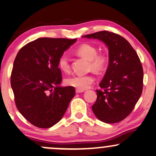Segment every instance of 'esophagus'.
I'll return each mask as SVG.
<instances>
[{
  "label": "esophagus",
  "mask_w": 156,
  "mask_h": 156,
  "mask_svg": "<svg viewBox=\"0 0 156 156\" xmlns=\"http://www.w3.org/2000/svg\"><path fill=\"white\" fill-rule=\"evenodd\" d=\"M84 90H79V89H76V93H83Z\"/></svg>",
  "instance_id": "obj_1"
}]
</instances>
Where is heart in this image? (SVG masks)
<instances>
[{
    "label": "heart",
    "instance_id": "obj_1",
    "mask_svg": "<svg viewBox=\"0 0 156 156\" xmlns=\"http://www.w3.org/2000/svg\"><path fill=\"white\" fill-rule=\"evenodd\" d=\"M76 53L86 60L89 61L90 69L95 72H102L106 69L108 58L105 53H98L95 47L90 44H83L76 49ZM58 65L61 71L69 72L70 71V63L69 57L63 54L59 58ZM95 81L93 75H74L65 80V84L69 87L79 90H86L91 86Z\"/></svg>",
    "mask_w": 156,
    "mask_h": 156
}]
</instances>
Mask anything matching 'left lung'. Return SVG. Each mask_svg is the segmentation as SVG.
Returning a JSON list of instances; mask_svg holds the SVG:
<instances>
[{
  "mask_svg": "<svg viewBox=\"0 0 156 156\" xmlns=\"http://www.w3.org/2000/svg\"><path fill=\"white\" fill-rule=\"evenodd\" d=\"M83 37L98 39L108 49L109 63L97 90V100L92 106L101 122L113 124L131 113L143 87V69L138 55L129 43L119 34L101 31Z\"/></svg>",
  "mask_w": 156,
  "mask_h": 156,
  "instance_id": "left-lung-1",
  "label": "left lung"
}]
</instances>
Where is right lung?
Returning a JSON list of instances; mask_svg holds the SVG:
<instances>
[{
  "mask_svg": "<svg viewBox=\"0 0 156 156\" xmlns=\"http://www.w3.org/2000/svg\"><path fill=\"white\" fill-rule=\"evenodd\" d=\"M76 39L41 37L19 50L11 75L16 108L32 125L49 128L62 119L75 95L73 87H60L59 58Z\"/></svg>",
  "mask_w": 156,
  "mask_h": 156,
  "instance_id": "add662e5",
  "label": "right lung"
}]
</instances>
